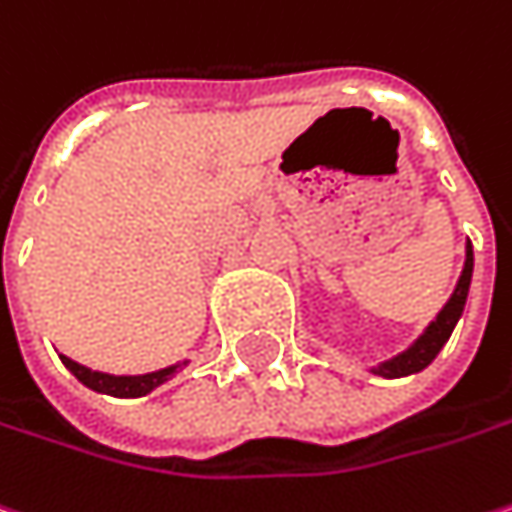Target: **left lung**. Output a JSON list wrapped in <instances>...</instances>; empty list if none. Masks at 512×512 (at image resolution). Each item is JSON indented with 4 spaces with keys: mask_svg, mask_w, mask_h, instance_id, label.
<instances>
[{
    "mask_svg": "<svg viewBox=\"0 0 512 512\" xmlns=\"http://www.w3.org/2000/svg\"><path fill=\"white\" fill-rule=\"evenodd\" d=\"M470 278H473V246L467 240V260H464L461 278L456 283V292L444 303V309L438 312V318L424 329V335L410 349H404L401 355H395V358H389L384 364H378L372 372L375 375H384V378H404V375H412V372H421L424 367H430L435 361V355L441 352V346L450 341L458 318L464 312L467 292H470Z\"/></svg>",
    "mask_w": 512,
    "mask_h": 512,
    "instance_id": "obj_1",
    "label": "left lung"
}]
</instances>
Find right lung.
<instances>
[{
  "label": "right lung",
  "instance_id": "1",
  "mask_svg": "<svg viewBox=\"0 0 512 512\" xmlns=\"http://www.w3.org/2000/svg\"><path fill=\"white\" fill-rule=\"evenodd\" d=\"M62 364L77 375V381H82L88 389L94 392H105V395H114V398H140L148 395L151 389H157L160 384H166L168 378L177 372L180 367H166L157 369V372H148V375H108V372H94V369L82 367L77 361L59 355Z\"/></svg>",
  "mask_w": 512,
  "mask_h": 512
}]
</instances>
